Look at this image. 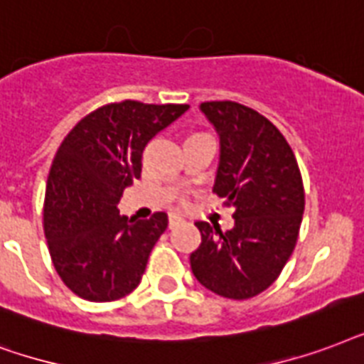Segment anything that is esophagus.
<instances>
[{"label":"esophagus","mask_w":364,"mask_h":364,"mask_svg":"<svg viewBox=\"0 0 364 364\" xmlns=\"http://www.w3.org/2000/svg\"><path fill=\"white\" fill-rule=\"evenodd\" d=\"M180 222H182V216H180V214H168V228L178 226Z\"/></svg>","instance_id":"obj_1"}]
</instances>
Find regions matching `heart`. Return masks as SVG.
I'll return each mask as SVG.
<instances>
[{
    "instance_id": "1",
    "label": "heart",
    "mask_w": 364,
    "mask_h": 364,
    "mask_svg": "<svg viewBox=\"0 0 364 364\" xmlns=\"http://www.w3.org/2000/svg\"><path fill=\"white\" fill-rule=\"evenodd\" d=\"M193 136H196V134H193Z\"/></svg>"
}]
</instances>
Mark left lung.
I'll return each instance as SVG.
<instances>
[{
	"instance_id": "8db88e82",
	"label": "left lung",
	"mask_w": 364,
	"mask_h": 364,
	"mask_svg": "<svg viewBox=\"0 0 364 364\" xmlns=\"http://www.w3.org/2000/svg\"><path fill=\"white\" fill-rule=\"evenodd\" d=\"M220 136L213 190L233 207L232 230L196 222L201 245L190 255L196 279L214 294L247 300L283 272L296 245L304 214V184L296 157L279 129L243 104L199 106Z\"/></svg>"
}]
</instances>
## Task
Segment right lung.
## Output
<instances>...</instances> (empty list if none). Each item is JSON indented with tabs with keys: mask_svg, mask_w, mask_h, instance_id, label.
<instances>
[{
	"mask_svg": "<svg viewBox=\"0 0 364 364\" xmlns=\"http://www.w3.org/2000/svg\"><path fill=\"white\" fill-rule=\"evenodd\" d=\"M188 104L136 100L95 109L62 140L50 165L43 228L50 258L68 289L89 302H112L136 289L167 214L121 216L123 190L140 178L151 138Z\"/></svg>",
	"mask_w": 364,
	"mask_h": 364,
	"instance_id": "add662e5",
	"label": "right lung"
}]
</instances>
